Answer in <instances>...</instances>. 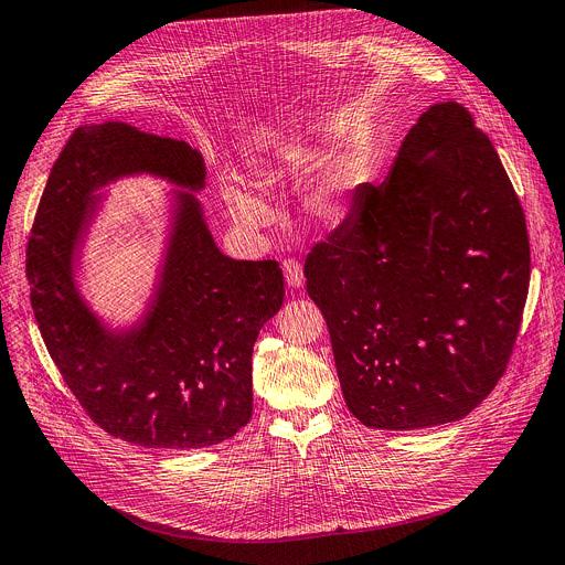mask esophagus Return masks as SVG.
Returning a JSON list of instances; mask_svg holds the SVG:
<instances>
[{
	"mask_svg": "<svg viewBox=\"0 0 565 565\" xmlns=\"http://www.w3.org/2000/svg\"><path fill=\"white\" fill-rule=\"evenodd\" d=\"M282 274H285V282L291 289H298L306 285V274H302V265L296 263V259H285L282 263Z\"/></svg>",
	"mask_w": 565,
	"mask_h": 565,
	"instance_id": "obj_1",
	"label": "esophagus"
}]
</instances>
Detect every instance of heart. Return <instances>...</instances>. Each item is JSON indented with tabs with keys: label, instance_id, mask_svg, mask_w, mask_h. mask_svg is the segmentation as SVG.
<instances>
[{
	"label": "heart",
	"instance_id": "b5f03b06",
	"mask_svg": "<svg viewBox=\"0 0 565 565\" xmlns=\"http://www.w3.org/2000/svg\"><path fill=\"white\" fill-rule=\"evenodd\" d=\"M302 160L300 149H282L278 158L263 164L257 169V183L259 185H274L276 181L285 179ZM355 190V179L349 164H330L323 169L315 181H310L300 194V207L308 214V220L319 226H334L339 224L351 207V196ZM224 201L242 228L255 231L274 224V210L259 199L257 194L248 192L242 185L226 183L224 185Z\"/></svg>",
	"mask_w": 565,
	"mask_h": 565
}]
</instances>
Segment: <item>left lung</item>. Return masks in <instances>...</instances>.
I'll list each match as a JSON object with an SVG mask.
<instances>
[{"mask_svg":"<svg viewBox=\"0 0 565 565\" xmlns=\"http://www.w3.org/2000/svg\"><path fill=\"white\" fill-rule=\"evenodd\" d=\"M343 401L377 429L463 418L507 371L530 289L525 212L487 134L429 106L384 183L306 259Z\"/></svg>","mask_w":565,"mask_h":565,"instance_id":"8db88e82","label":"left lung"}]
</instances>
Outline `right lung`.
I'll return each mask as SVG.
<instances>
[{"mask_svg":"<svg viewBox=\"0 0 565 565\" xmlns=\"http://www.w3.org/2000/svg\"><path fill=\"white\" fill-rule=\"evenodd\" d=\"M134 172L178 193L157 294L128 331H108L75 289L73 259L96 211L94 192ZM205 185L196 149L124 121L78 126L52 167L29 250L31 308L70 392L108 434L145 448H205L235 437L253 414L250 358L282 308L276 259L216 248L192 192Z\"/></svg>","mask_w":565,"mask_h":565,"instance_id":"1","label":"right lung"}]
</instances>
